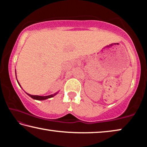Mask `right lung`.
<instances>
[{
  "label": "right lung",
  "instance_id": "right-lung-1",
  "mask_svg": "<svg viewBox=\"0 0 147 147\" xmlns=\"http://www.w3.org/2000/svg\"><path fill=\"white\" fill-rule=\"evenodd\" d=\"M16 79H17V76H16ZM17 82H18L19 86L21 87V85H20V84L19 83V82H18V80H17ZM58 92H59V91H57L56 93H55L52 94H50V95H47V96L32 95V94H28V93H26L27 94H28V95L29 96H30L31 98H32L33 99H34V100H46V99H48V98H50L53 97V96H54L55 95H56V94L58 93Z\"/></svg>",
  "mask_w": 147,
  "mask_h": 147
}]
</instances>
